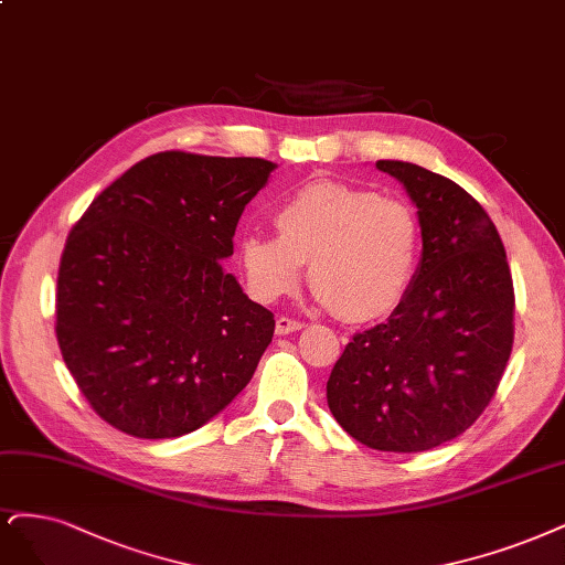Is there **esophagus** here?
Masks as SVG:
<instances>
[{"mask_svg": "<svg viewBox=\"0 0 565 565\" xmlns=\"http://www.w3.org/2000/svg\"><path fill=\"white\" fill-rule=\"evenodd\" d=\"M299 329H303V322H299V320H291V318H285V316L276 320V334H280V337L299 332Z\"/></svg>", "mask_w": 565, "mask_h": 565, "instance_id": "34e87169", "label": "esophagus"}]
</instances>
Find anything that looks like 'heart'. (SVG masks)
<instances>
[{"instance_id": "obj_1", "label": "heart", "mask_w": 565, "mask_h": 565, "mask_svg": "<svg viewBox=\"0 0 565 565\" xmlns=\"http://www.w3.org/2000/svg\"><path fill=\"white\" fill-rule=\"evenodd\" d=\"M276 233L249 231L238 262L249 295L276 301L308 280L320 303L345 322L391 316L406 297L420 255V224L412 205L379 191L320 180L276 210Z\"/></svg>"}]
</instances>
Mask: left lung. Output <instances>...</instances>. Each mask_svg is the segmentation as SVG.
<instances>
[{
  "mask_svg": "<svg viewBox=\"0 0 565 565\" xmlns=\"http://www.w3.org/2000/svg\"><path fill=\"white\" fill-rule=\"evenodd\" d=\"M418 207L423 255L387 322L355 334L327 404L369 449L416 454L462 435L493 399L514 343V285L486 210L444 174L376 161Z\"/></svg>",
  "mask_w": 565,
  "mask_h": 565,
  "instance_id": "obj_1",
  "label": "left lung"
}]
</instances>
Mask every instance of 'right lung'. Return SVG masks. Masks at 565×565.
Wrapping results in <instances>:
<instances>
[{
    "label": "right lung",
    "mask_w": 565,
    "mask_h": 565,
    "mask_svg": "<svg viewBox=\"0 0 565 565\" xmlns=\"http://www.w3.org/2000/svg\"><path fill=\"white\" fill-rule=\"evenodd\" d=\"M276 163L161 151L126 170L67 236L55 337L93 412L140 439L199 430L274 339L268 308L224 268Z\"/></svg>",
    "instance_id": "obj_1"
}]
</instances>
